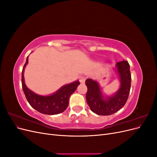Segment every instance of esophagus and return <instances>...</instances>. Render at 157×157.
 I'll list each match as a JSON object with an SVG mask.
<instances>
[{
  "label": "esophagus",
  "mask_w": 157,
  "mask_h": 157,
  "mask_svg": "<svg viewBox=\"0 0 157 157\" xmlns=\"http://www.w3.org/2000/svg\"><path fill=\"white\" fill-rule=\"evenodd\" d=\"M79 81L81 84H84L85 81H86V77H84V76H82V77H80L79 78Z\"/></svg>",
  "instance_id": "34e87169"
}]
</instances>
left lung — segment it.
Instances as JSON below:
<instances>
[{"instance_id":"obj_1","label":"left lung","mask_w":157,"mask_h":157,"mask_svg":"<svg viewBox=\"0 0 157 157\" xmlns=\"http://www.w3.org/2000/svg\"><path fill=\"white\" fill-rule=\"evenodd\" d=\"M120 80V86L117 91L108 95L103 93L99 83L92 78L86 80L88 91L86 101L90 109L98 115H110L124 107L129 96L131 86L130 65L123 60L116 64L114 69Z\"/></svg>"}]
</instances>
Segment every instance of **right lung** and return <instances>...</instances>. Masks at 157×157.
I'll return each instance as SVG.
<instances>
[{"mask_svg": "<svg viewBox=\"0 0 157 157\" xmlns=\"http://www.w3.org/2000/svg\"><path fill=\"white\" fill-rule=\"evenodd\" d=\"M28 57L22 70L21 83L23 92L30 105L35 110L44 115H57L63 113L69 105V99L78 86V80L71 83L63 85L54 93L42 96L33 92L26 86L24 80V71L28 63Z\"/></svg>", "mask_w": 157, "mask_h": 157, "instance_id": "obj_1", "label": "right lung"}]
</instances>
